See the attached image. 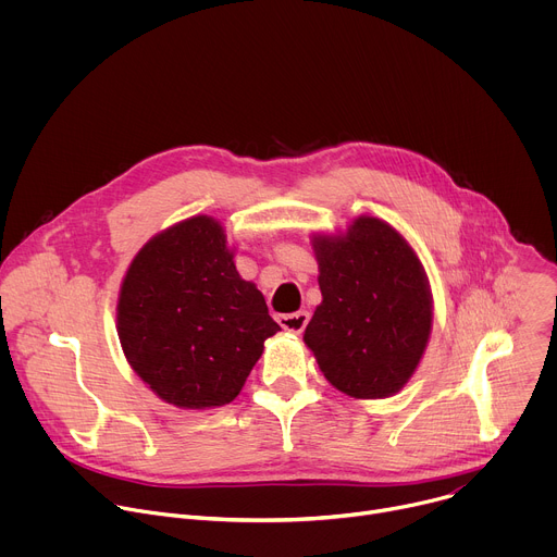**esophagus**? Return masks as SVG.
<instances>
[{
  "label": "esophagus",
  "instance_id": "1",
  "mask_svg": "<svg viewBox=\"0 0 557 557\" xmlns=\"http://www.w3.org/2000/svg\"><path fill=\"white\" fill-rule=\"evenodd\" d=\"M308 320H310L308 310H297V312H290V314H277L280 326H282L284 331H288V333H295V335H301V333H304Z\"/></svg>",
  "mask_w": 557,
  "mask_h": 557
}]
</instances>
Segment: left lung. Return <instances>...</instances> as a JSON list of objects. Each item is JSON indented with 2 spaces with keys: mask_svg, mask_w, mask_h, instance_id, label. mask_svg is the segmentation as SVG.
Returning <instances> with one entry per match:
<instances>
[{
  "mask_svg": "<svg viewBox=\"0 0 557 557\" xmlns=\"http://www.w3.org/2000/svg\"><path fill=\"white\" fill-rule=\"evenodd\" d=\"M322 304L304 344L329 383L355 399H385L417 372L432 335V288L406 237L374 215L312 233Z\"/></svg>",
  "mask_w": 557,
  "mask_h": 557,
  "instance_id": "8db88e82",
  "label": "left lung"
}]
</instances>
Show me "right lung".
<instances>
[{
  "label": "right lung",
  "mask_w": 557,
  "mask_h": 557,
  "mask_svg": "<svg viewBox=\"0 0 557 557\" xmlns=\"http://www.w3.org/2000/svg\"><path fill=\"white\" fill-rule=\"evenodd\" d=\"M233 256L224 226L200 213L149 237L121 282L116 333L125 359L174 408L231 404L280 331Z\"/></svg>",
  "instance_id": "obj_1"
}]
</instances>
